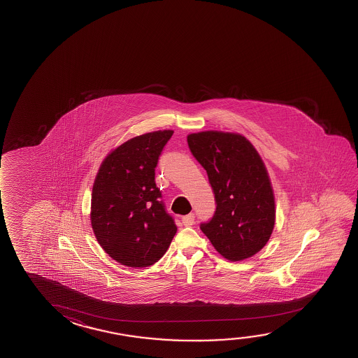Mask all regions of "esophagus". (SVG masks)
<instances>
[{"instance_id":"1","label":"esophagus","mask_w":358,"mask_h":358,"mask_svg":"<svg viewBox=\"0 0 358 358\" xmlns=\"http://www.w3.org/2000/svg\"><path fill=\"white\" fill-rule=\"evenodd\" d=\"M194 220H195L194 214L187 215V216H184L182 219V224H184V226H192V224H194Z\"/></svg>"}]
</instances>
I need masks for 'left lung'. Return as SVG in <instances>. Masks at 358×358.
I'll return each instance as SVG.
<instances>
[{
  "label": "left lung",
  "mask_w": 358,
  "mask_h": 358,
  "mask_svg": "<svg viewBox=\"0 0 358 358\" xmlns=\"http://www.w3.org/2000/svg\"><path fill=\"white\" fill-rule=\"evenodd\" d=\"M187 144L208 173L216 201L214 216L200 229L229 261L256 255L275 221L272 185L256 148L241 134L219 131L189 134Z\"/></svg>",
  "instance_id": "8db88e82"
}]
</instances>
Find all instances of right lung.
<instances>
[{"label":"right lung","instance_id":"obj_1","mask_svg":"<svg viewBox=\"0 0 358 358\" xmlns=\"http://www.w3.org/2000/svg\"><path fill=\"white\" fill-rule=\"evenodd\" d=\"M173 131H155L121 144L102 162L92 187L91 226L107 255L123 266L148 267L176 234L155 185V168Z\"/></svg>","mask_w":358,"mask_h":358}]
</instances>
